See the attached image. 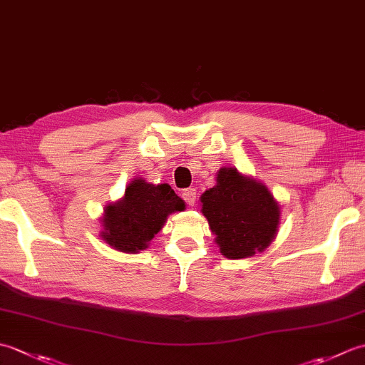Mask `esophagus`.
Returning <instances> with one entry per match:
<instances>
[{
  "label": "esophagus",
  "instance_id": "obj_1",
  "mask_svg": "<svg viewBox=\"0 0 365 365\" xmlns=\"http://www.w3.org/2000/svg\"><path fill=\"white\" fill-rule=\"evenodd\" d=\"M183 199L187 200L188 205H195L196 204V190L195 188H188L183 191Z\"/></svg>",
  "mask_w": 365,
  "mask_h": 365
}]
</instances>
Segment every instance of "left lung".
I'll use <instances>...</instances> for the list:
<instances>
[{
    "label": "left lung",
    "instance_id": "left-lung-1",
    "mask_svg": "<svg viewBox=\"0 0 365 365\" xmlns=\"http://www.w3.org/2000/svg\"><path fill=\"white\" fill-rule=\"evenodd\" d=\"M200 207L220 252L234 260L265 251L281 224V205L267 185L237 168L216 173V185L200 196Z\"/></svg>",
    "mask_w": 365,
    "mask_h": 365
}]
</instances>
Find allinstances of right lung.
Wrapping results in <instances>:
<instances>
[{
    "label": "right lung",
    "instance_id": "obj_1",
    "mask_svg": "<svg viewBox=\"0 0 365 365\" xmlns=\"http://www.w3.org/2000/svg\"><path fill=\"white\" fill-rule=\"evenodd\" d=\"M183 210L185 200L168 183L153 185L136 177L119 200L105 205L100 237L115 251L138 254L149 247L170 213Z\"/></svg>",
    "mask_w": 365,
    "mask_h": 365
}]
</instances>
